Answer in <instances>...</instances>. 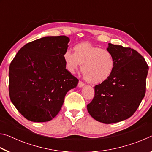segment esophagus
Wrapping results in <instances>:
<instances>
[{
  "label": "esophagus",
  "instance_id": "esophagus-1",
  "mask_svg": "<svg viewBox=\"0 0 152 152\" xmlns=\"http://www.w3.org/2000/svg\"><path fill=\"white\" fill-rule=\"evenodd\" d=\"M78 86L79 87L84 86V83L83 82H82V81H79V82H78Z\"/></svg>",
  "mask_w": 152,
  "mask_h": 152
}]
</instances>
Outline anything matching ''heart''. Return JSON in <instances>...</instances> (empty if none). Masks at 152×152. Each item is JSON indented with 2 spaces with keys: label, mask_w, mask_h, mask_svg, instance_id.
<instances>
[{
  "label": "heart",
  "mask_w": 152,
  "mask_h": 152,
  "mask_svg": "<svg viewBox=\"0 0 152 152\" xmlns=\"http://www.w3.org/2000/svg\"><path fill=\"white\" fill-rule=\"evenodd\" d=\"M74 53L66 50L63 58L69 72L74 73L80 64L81 72L87 81L98 84L104 81L111 74L115 60L112 53L96 47L90 43H81L74 47Z\"/></svg>",
  "instance_id": "obj_1"
}]
</instances>
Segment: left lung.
Returning a JSON list of instances; mask_svg holds the SVG:
<instances>
[{
    "instance_id": "obj_1",
    "label": "left lung",
    "mask_w": 152,
    "mask_h": 152,
    "mask_svg": "<svg viewBox=\"0 0 152 152\" xmlns=\"http://www.w3.org/2000/svg\"><path fill=\"white\" fill-rule=\"evenodd\" d=\"M107 50L114 58V68L109 78L94 86L87 110L95 120L109 124L134 114L145 96L149 67L133 49L109 43Z\"/></svg>"
}]
</instances>
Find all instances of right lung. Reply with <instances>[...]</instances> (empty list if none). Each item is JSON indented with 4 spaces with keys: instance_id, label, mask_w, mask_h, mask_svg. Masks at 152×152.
Returning a JSON list of instances; mask_svg holds the SVG:
<instances>
[{
    "instance_id": "obj_1",
    "label": "right lung",
    "mask_w": 152,
    "mask_h": 152,
    "mask_svg": "<svg viewBox=\"0 0 152 152\" xmlns=\"http://www.w3.org/2000/svg\"><path fill=\"white\" fill-rule=\"evenodd\" d=\"M69 38H40L25 45L9 66V96L25 119L46 122L60 111L67 92L78 79L66 69L63 55Z\"/></svg>"
}]
</instances>
